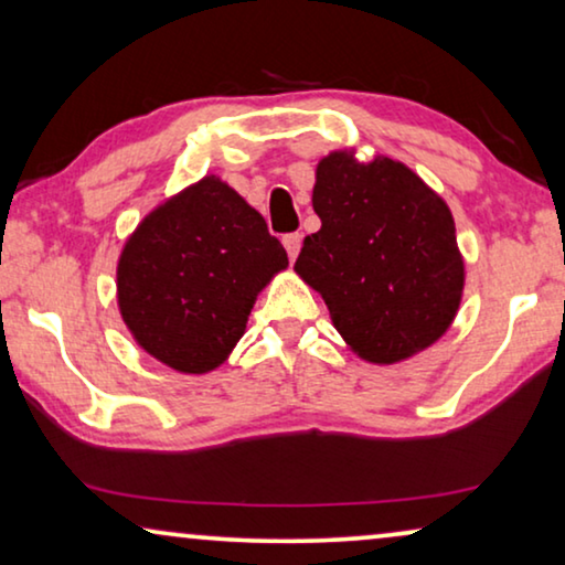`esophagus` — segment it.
<instances>
[{
  "label": "esophagus",
  "mask_w": 565,
  "mask_h": 565,
  "mask_svg": "<svg viewBox=\"0 0 565 565\" xmlns=\"http://www.w3.org/2000/svg\"><path fill=\"white\" fill-rule=\"evenodd\" d=\"M300 242H303V236L298 234H285L282 236V244H285V249H288V257H290V262H296V257H298V252H300Z\"/></svg>",
  "instance_id": "1"
}]
</instances>
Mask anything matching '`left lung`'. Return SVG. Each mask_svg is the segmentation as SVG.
<instances>
[{"label": "left lung", "mask_w": 565, "mask_h": 565, "mask_svg": "<svg viewBox=\"0 0 565 565\" xmlns=\"http://www.w3.org/2000/svg\"><path fill=\"white\" fill-rule=\"evenodd\" d=\"M321 228L303 238L298 275L323 296L360 358L398 362L445 334L462 292L452 215L412 169L334 151L316 169Z\"/></svg>", "instance_id": "left-lung-1"}]
</instances>
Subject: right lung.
<instances>
[{
  "label": "right lung",
  "instance_id": "add662e5",
  "mask_svg": "<svg viewBox=\"0 0 565 565\" xmlns=\"http://www.w3.org/2000/svg\"><path fill=\"white\" fill-rule=\"evenodd\" d=\"M285 265L265 218L205 177L153 211L122 249V321L169 367L207 373L234 350L254 298Z\"/></svg>",
  "mask_w": 565,
  "mask_h": 565
}]
</instances>
